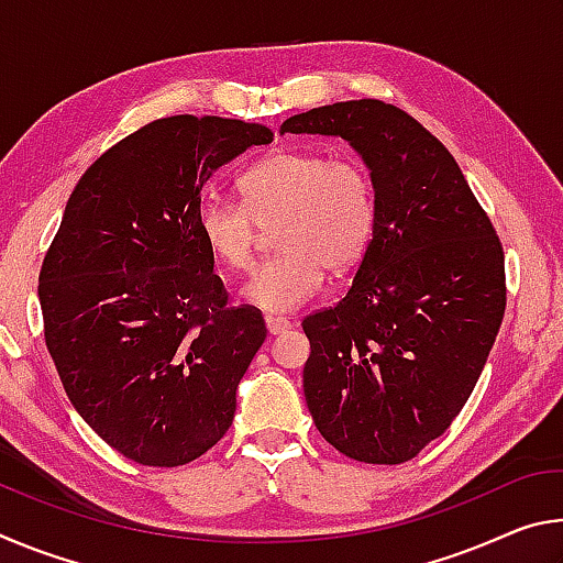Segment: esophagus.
<instances>
[{"mask_svg": "<svg viewBox=\"0 0 563 563\" xmlns=\"http://www.w3.org/2000/svg\"><path fill=\"white\" fill-rule=\"evenodd\" d=\"M265 328H268L271 335H280V332H285V330L290 328V320L275 318V316H265Z\"/></svg>", "mask_w": 563, "mask_h": 563, "instance_id": "1", "label": "esophagus"}]
</instances>
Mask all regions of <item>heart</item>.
<instances>
[{
	"instance_id": "1",
	"label": "heart",
	"mask_w": 563,
	"mask_h": 563,
	"mask_svg": "<svg viewBox=\"0 0 563 563\" xmlns=\"http://www.w3.org/2000/svg\"><path fill=\"white\" fill-rule=\"evenodd\" d=\"M241 203L208 198L198 235L231 273L253 265L258 228H273L278 255L245 283L243 298L265 312H290L316 298L325 268L347 273L365 261L377 235L373 174L355 158L330 161L310 151H273L238 180Z\"/></svg>"
}]
</instances>
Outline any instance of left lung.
Wrapping results in <instances>:
<instances>
[{
  "mask_svg": "<svg viewBox=\"0 0 563 563\" xmlns=\"http://www.w3.org/2000/svg\"><path fill=\"white\" fill-rule=\"evenodd\" d=\"M280 131L345 139L373 174L377 235L345 298L302 320V389L338 452L402 464L462 412L497 340L499 235L442 141L393 103H330Z\"/></svg>",
  "mask_w": 563,
  "mask_h": 563,
  "instance_id": "8db88e82",
  "label": "left lung"
}]
</instances>
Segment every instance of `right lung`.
<instances>
[{"mask_svg":"<svg viewBox=\"0 0 563 563\" xmlns=\"http://www.w3.org/2000/svg\"><path fill=\"white\" fill-rule=\"evenodd\" d=\"M271 141L241 119H156L71 190L40 273L44 340L76 412L126 460L188 464L233 424L265 322L228 305L196 221L213 170Z\"/></svg>","mask_w":563,"mask_h":563,"instance_id":"add662e5","label":"right lung"}]
</instances>
